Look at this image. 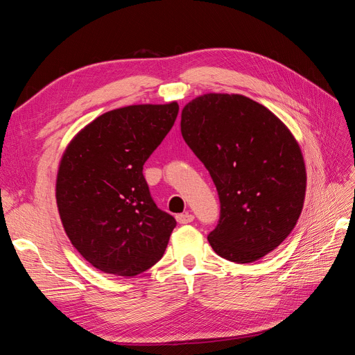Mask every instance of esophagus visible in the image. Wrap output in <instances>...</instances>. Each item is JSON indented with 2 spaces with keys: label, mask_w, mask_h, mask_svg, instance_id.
Returning a JSON list of instances; mask_svg holds the SVG:
<instances>
[{
  "label": "esophagus",
  "mask_w": 355,
  "mask_h": 355,
  "mask_svg": "<svg viewBox=\"0 0 355 355\" xmlns=\"http://www.w3.org/2000/svg\"><path fill=\"white\" fill-rule=\"evenodd\" d=\"M176 220L179 223H191L192 220H194V214L191 213H182V214H178L176 216Z\"/></svg>",
  "instance_id": "obj_1"
}]
</instances>
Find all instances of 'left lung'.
<instances>
[{
  "label": "left lung",
  "instance_id": "obj_1",
  "mask_svg": "<svg viewBox=\"0 0 355 355\" xmlns=\"http://www.w3.org/2000/svg\"><path fill=\"white\" fill-rule=\"evenodd\" d=\"M180 132L218 189L211 249L235 263L275 250L293 231L306 189L304 157L284 123L245 96L207 93L182 110Z\"/></svg>",
  "mask_w": 355,
  "mask_h": 355
}]
</instances>
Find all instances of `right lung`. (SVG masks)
<instances>
[{"label":"right lung","mask_w":355,"mask_h":355,"mask_svg":"<svg viewBox=\"0 0 355 355\" xmlns=\"http://www.w3.org/2000/svg\"><path fill=\"white\" fill-rule=\"evenodd\" d=\"M178 112L176 102L105 112L63 153L56 179L60 220L72 245L102 272L135 277L166 252L176 220L157 207L144 164Z\"/></svg>","instance_id":"add662e5"}]
</instances>
